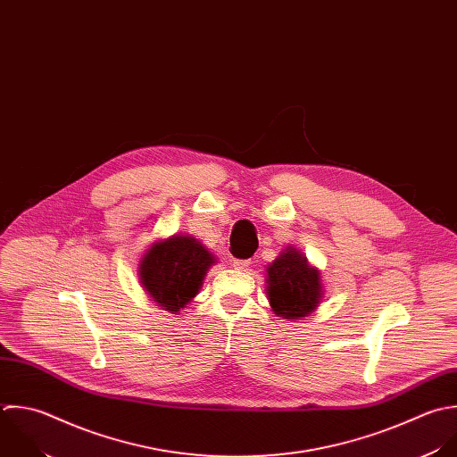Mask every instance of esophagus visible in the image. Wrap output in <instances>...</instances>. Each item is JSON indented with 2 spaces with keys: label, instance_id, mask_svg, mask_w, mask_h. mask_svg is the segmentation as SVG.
I'll use <instances>...</instances> for the list:
<instances>
[{
  "label": "esophagus",
  "instance_id": "esophagus-1",
  "mask_svg": "<svg viewBox=\"0 0 457 457\" xmlns=\"http://www.w3.org/2000/svg\"><path fill=\"white\" fill-rule=\"evenodd\" d=\"M233 269H237V270H244V269H247L249 265H251V260H233Z\"/></svg>",
  "mask_w": 457,
  "mask_h": 457
}]
</instances>
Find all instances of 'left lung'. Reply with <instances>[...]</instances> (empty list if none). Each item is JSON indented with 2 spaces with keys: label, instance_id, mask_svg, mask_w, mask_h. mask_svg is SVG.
<instances>
[{
  "label": "left lung",
  "instance_id": "1",
  "mask_svg": "<svg viewBox=\"0 0 457 457\" xmlns=\"http://www.w3.org/2000/svg\"><path fill=\"white\" fill-rule=\"evenodd\" d=\"M267 299L285 320L310 317L324 297L320 270L295 247L288 245L267 265Z\"/></svg>",
  "mask_w": 457,
  "mask_h": 457
}]
</instances>
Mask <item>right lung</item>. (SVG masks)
I'll return each mask as SVG.
<instances>
[{"instance_id": "right-lung-1", "label": "right lung", "mask_w": 457, "mask_h": 457, "mask_svg": "<svg viewBox=\"0 0 457 457\" xmlns=\"http://www.w3.org/2000/svg\"><path fill=\"white\" fill-rule=\"evenodd\" d=\"M215 262L197 238L176 233L149 245L138 263V279L162 310L178 315L199 294Z\"/></svg>"}]
</instances>
